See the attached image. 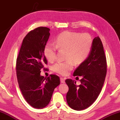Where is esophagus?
<instances>
[{
  "mask_svg": "<svg viewBox=\"0 0 120 120\" xmlns=\"http://www.w3.org/2000/svg\"><path fill=\"white\" fill-rule=\"evenodd\" d=\"M60 82H61V83H65V79H64V78H62V77H61L60 78Z\"/></svg>",
  "mask_w": 120,
  "mask_h": 120,
  "instance_id": "obj_1",
  "label": "esophagus"
}]
</instances>
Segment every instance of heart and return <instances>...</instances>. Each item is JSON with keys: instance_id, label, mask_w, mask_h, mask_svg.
Segmentation results:
<instances>
[{"instance_id": "b5f03b06", "label": "heart", "mask_w": 120, "mask_h": 120, "mask_svg": "<svg viewBox=\"0 0 120 120\" xmlns=\"http://www.w3.org/2000/svg\"><path fill=\"white\" fill-rule=\"evenodd\" d=\"M93 44L91 36L88 34L64 31L56 40V45L47 43L44 47V54L47 60L52 62L56 59L57 49L66 50L65 61L58 62L52 66L53 71L66 75L73 69L74 63L79 65L88 57Z\"/></svg>"}]
</instances>
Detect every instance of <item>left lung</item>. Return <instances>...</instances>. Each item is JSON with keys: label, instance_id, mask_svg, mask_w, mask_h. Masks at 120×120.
<instances>
[{"label": "left lung", "instance_id": "1", "mask_svg": "<svg viewBox=\"0 0 120 120\" xmlns=\"http://www.w3.org/2000/svg\"><path fill=\"white\" fill-rule=\"evenodd\" d=\"M107 72V63L104 47L98 37L93 40L91 52L88 57L78 67L73 75L79 76L81 84L67 79L66 83L69 87L66 99L70 108L81 111L90 106L99 95L103 86Z\"/></svg>", "mask_w": 120, "mask_h": 120}]
</instances>
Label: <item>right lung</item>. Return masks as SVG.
<instances>
[{
	"label": "right lung",
	"mask_w": 120,
	"mask_h": 120,
	"mask_svg": "<svg viewBox=\"0 0 120 120\" xmlns=\"http://www.w3.org/2000/svg\"><path fill=\"white\" fill-rule=\"evenodd\" d=\"M50 30L41 26L30 31L23 40L16 59L19 87L26 102L37 109L47 106L54 89L60 83L59 77L56 75L47 78L41 75V69L47 64L44 51Z\"/></svg>",
	"instance_id": "obj_1"
}]
</instances>
